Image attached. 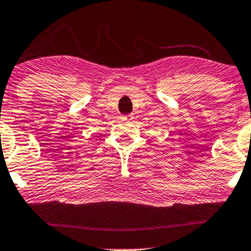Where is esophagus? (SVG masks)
<instances>
[{
	"label": "esophagus",
	"mask_w": 251,
	"mask_h": 251,
	"mask_svg": "<svg viewBox=\"0 0 251 251\" xmlns=\"http://www.w3.org/2000/svg\"><path fill=\"white\" fill-rule=\"evenodd\" d=\"M122 119L123 121H132L133 119V116L132 115H124V116H122Z\"/></svg>",
	"instance_id": "obj_1"
}]
</instances>
